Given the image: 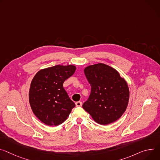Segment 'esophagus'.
Here are the masks:
<instances>
[{
  "mask_svg": "<svg viewBox=\"0 0 160 160\" xmlns=\"http://www.w3.org/2000/svg\"><path fill=\"white\" fill-rule=\"evenodd\" d=\"M75 104H76V107H82V103L81 101H77V102L75 103Z\"/></svg>",
  "mask_w": 160,
  "mask_h": 160,
  "instance_id": "esophagus-1",
  "label": "esophagus"
}]
</instances>
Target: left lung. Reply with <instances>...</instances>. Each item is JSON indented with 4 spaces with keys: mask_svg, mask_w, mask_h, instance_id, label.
<instances>
[{
    "mask_svg": "<svg viewBox=\"0 0 160 160\" xmlns=\"http://www.w3.org/2000/svg\"><path fill=\"white\" fill-rule=\"evenodd\" d=\"M84 72L91 92L83 108L100 124L107 125L119 119L129 101V91L125 80L115 69L102 63L86 67Z\"/></svg>",
    "mask_w": 160,
    "mask_h": 160,
    "instance_id": "8db88e82",
    "label": "left lung"
}]
</instances>
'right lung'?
<instances>
[{
  "label": "right lung",
  "instance_id": "obj_1",
  "mask_svg": "<svg viewBox=\"0 0 160 160\" xmlns=\"http://www.w3.org/2000/svg\"><path fill=\"white\" fill-rule=\"evenodd\" d=\"M72 65H57L39 71L29 90V103L36 117L48 126H58L68 118L75 107L63 88V83L74 74Z\"/></svg>",
  "mask_w": 160,
  "mask_h": 160
}]
</instances>
